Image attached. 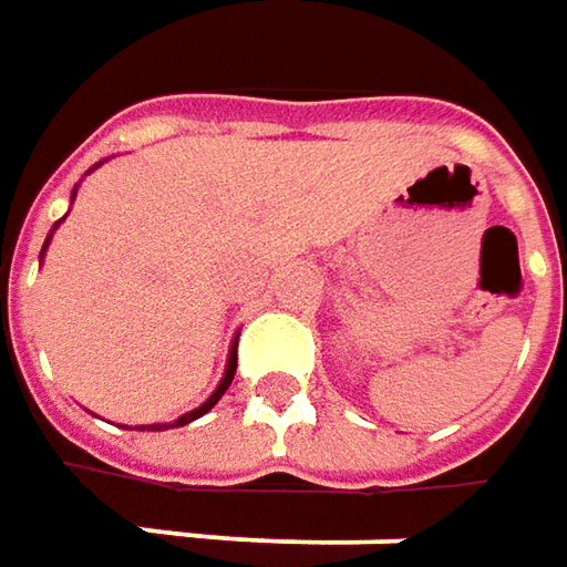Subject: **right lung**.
Returning a JSON list of instances; mask_svg holds the SVG:
<instances>
[{"instance_id": "1", "label": "right lung", "mask_w": 567, "mask_h": 567, "mask_svg": "<svg viewBox=\"0 0 567 567\" xmlns=\"http://www.w3.org/2000/svg\"><path fill=\"white\" fill-rule=\"evenodd\" d=\"M72 198H75V192H72ZM47 243H50V236H47ZM47 243H43V251H47ZM43 251H40V258H43ZM233 375H236V340H233V350H229V360H227V372H224V379H220V384H217V391H214V394H210V398H207V401L202 403L198 410H188V413H183V416H179L176 423H169V425H186V423H192V420H198V416H205L207 410H210L214 403H217L220 398H224V394H227V388H229V381H233ZM142 429H154V432H161V429H166V423L164 425H161V423L142 425Z\"/></svg>"}]
</instances>
